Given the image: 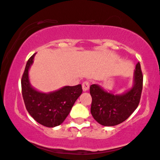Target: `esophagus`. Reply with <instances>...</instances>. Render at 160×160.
Instances as JSON below:
<instances>
[{"label": "esophagus", "mask_w": 160, "mask_h": 160, "mask_svg": "<svg viewBox=\"0 0 160 160\" xmlns=\"http://www.w3.org/2000/svg\"><path fill=\"white\" fill-rule=\"evenodd\" d=\"M82 87L83 91H84V92L88 91V90H89V88H90V84H89V82H88V81H85V82H84L82 83Z\"/></svg>", "instance_id": "34e87169"}]
</instances>
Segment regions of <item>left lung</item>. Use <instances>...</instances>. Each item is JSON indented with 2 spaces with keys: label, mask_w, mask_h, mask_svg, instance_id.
Segmentation results:
<instances>
[{
  "label": "left lung",
  "mask_w": 160,
  "mask_h": 160,
  "mask_svg": "<svg viewBox=\"0 0 160 160\" xmlns=\"http://www.w3.org/2000/svg\"><path fill=\"white\" fill-rule=\"evenodd\" d=\"M143 76L139 62L133 72L132 87L123 93H115L97 84L90 87L92 97L90 112L100 124L113 126L126 121L137 108L141 98Z\"/></svg>",
  "instance_id": "8db88e82"
}]
</instances>
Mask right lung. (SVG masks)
Returning <instances> with one entry per match:
<instances>
[{"mask_svg": "<svg viewBox=\"0 0 160 160\" xmlns=\"http://www.w3.org/2000/svg\"><path fill=\"white\" fill-rule=\"evenodd\" d=\"M35 54L28 60L21 79L23 98L27 111L36 121L46 127H55L62 123L70 113L82 93V85L64 86L49 92L35 89L31 85L28 75Z\"/></svg>", "mask_w": 160, "mask_h": 160, "instance_id": "right-lung-1", "label": "right lung"}]
</instances>
